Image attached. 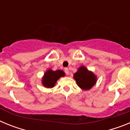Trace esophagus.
I'll list each match as a JSON object with an SVG mask.
<instances>
[{
    "label": "esophagus",
    "mask_w": 130,
    "mask_h": 130,
    "mask_svg": "<svg viewBox=\"0 0 130 130\" xmlns=\"http://www.w3.org/2000/svg\"><path fill=\"white\" fill-rule=\"evenodd\" d=\"M64 72H65V73H66L67 75H68V74H69L68 68H64Z\"/></svg>",
    "instance_id": "esophagus-1"
}]
</instances>
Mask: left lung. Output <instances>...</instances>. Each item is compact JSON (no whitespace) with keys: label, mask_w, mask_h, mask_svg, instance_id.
<instances>
[{"label":"left lung","mask_w":130,"mask_h":130,"mask_svg":"<svg viewBox=\"0 0 130 130\" xmlns=\"http://www.w3.org/2000/svg\"><path fill=\"white\" fill-rule=\"evenodd\" d=\"M73 79L78 87L85 91L91 89L97 82V76L85 66H81L77 69L73 74Z\"/></svg>","instance_id":"8db88e82"}]
</instances>
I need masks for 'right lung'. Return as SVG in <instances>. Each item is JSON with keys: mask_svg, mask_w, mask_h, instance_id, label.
<instances>
[{"mask_svg": "<svg viewBox=\"0 0 130 130\" xmlns=\"http://www.w3.org/2000/svg\"><path fill=\"white\" fill-rule=\"evenodd\" d=\"M65 76V73L62 70L53 71L49 68L44 73V75L42 77V84L45 88H51L55 86V84L58 81V79L62 77Z\"/></svg>", "mask_w": 130, "mask_h": 130, "instance_id": "add662e5", "label": "right lung"}]
</instances>
